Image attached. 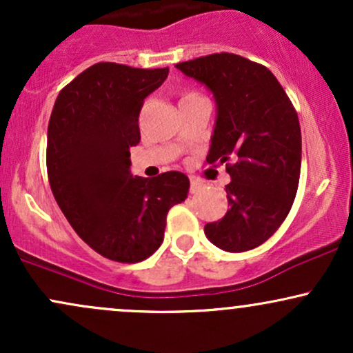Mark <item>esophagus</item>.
I'll return each instance as SVG.
<instances>
[{"mask_svg": "<svg viewBox=\"0 0 353 353\" xmlns=\"http://www.w3.org/2000/svg\"><path fill=\"white\" fill-rule=\"evenodd\" d=\"M202 189V184L199 181H194V179H190V185H189V192L190 194H196V192H199V190Z\"/></svg>", "mask_w": 353, "mask_h": 353, "instance_id": "obj_1", "label": "esophagus"}]
</instances>
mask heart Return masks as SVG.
Here are the masks:
<instances>
[{"label": "heart", "mask_w": 353, "mask_h": 353, "mask_svg": "<svg viewBox=\"0 0 353 353\" xmlns=\"http://www.w3.org/2000/svg\"><path fill=\"white\" fill-rule=\"evenodd\" d=\"M194 96H196V94H185L184 98H182V99H189V98H194Z\"/></svg>", "instance_id": "obj_1"}]
</instances>
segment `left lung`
I'll list each match as a JSON object with an SVG mask.
<instances>
[{"mask_svg": "<svg viewBox=\"0 0 353 353\" xmlns=\"http://www.w3.org/2000/svg\"><path fill=\"white\" fill-rule=\"evenodd\" d=\"M216 101L208 163L225 164L229 209L205 224V237L225 252L255 249L281 228L297 192L302 136L297 112L262 64L230 52L176 64Z\"/></svg>", "mask_w": 353, "mask_h": 353, "instance_id": "obj_1", "label": "left lung"}]
</instances>
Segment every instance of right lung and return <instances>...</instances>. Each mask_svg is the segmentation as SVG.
I'll return each instance as SVG.
<instances>
[{
  "mask_svg": "<svg viewBox=\"0 0 353 353\" xmlns=\"http://www.w3.org/2000/svg\"><path fill=\"white\" fill-rule=\"evenodd\" d=\"M168 74L169 68L98 63L76 76L52 108L46 149L52 196L78 236L111 261L132 264L156 252L169 209L188 197L185 174L131 172L141 108Z\"/></svg>",
  "mask_w": 353,
  "mask_h": 353,
  "instance_id": "right-lung-1",
  "label": "right lung"
}]
</instances>
